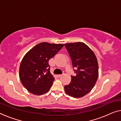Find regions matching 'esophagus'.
I'll list each match as a JSON object with an SVG mask.
<instances>
[{
	"instance_id": "obj_1",
	"label": "esophagus",
	"mask_w": 121,
	"mask_h": 121,
	"mask_svg": "<svg viewBox=\"0 0 121 121\" xmlns=\"http://www.w3.org/2000/svg\"><path fill=\"white\" fill-rule=\"evenodd\" d=\"M62 75L63 74H58V75H57V77H58V78H60L62 76Z\"/></svg>"
}]
</instances>
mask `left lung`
I'll use <instances>...</instances> for the list:
<instances>
[{
	"instance_id": "8db88e82",
	"label": "left lung",
	"mask_w": 121,
	"mask_h": 121,
	"mask_svg": "<svg viewBox=\"0 0 121 121\" xmlns=\"http://www.w3.org/2000/svg\"><path fill=\"white\" fill-rule=\"evenodd\" d=\"M65 46L72 59L77 74L72 76L71 83L65 86L68 95L80 98L87 95L94 87L98 79V64L97 59L89 46L83 42L69 43Z\"/></svg>"
}]
</instances>
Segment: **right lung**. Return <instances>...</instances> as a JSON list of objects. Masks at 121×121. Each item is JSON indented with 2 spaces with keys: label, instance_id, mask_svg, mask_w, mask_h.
I'll return each instance as SVG.
<instances>
[{
  "label": "right lung",
  "instance_id": "add662e5",
  "mask_svg": "<svg viewBox=\"0 0 121 121\" xmlns=\"http://www.w3.org/2000/svg\"><path fill=\"white\" fill-rule=\"evenodd\" d=\"M64 46L42 42L24 56L19 66V79L24 87L32 94L39 95L49 91L55 78L50 72L48 61Z\"/></svg>",
  "mask_w": 121,
  "mask_h": 121
}]
</instances>
